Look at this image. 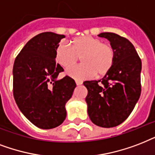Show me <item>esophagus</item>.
<instances>
[{
    "label": "esophagus",
    "instance_id": "1",
    "mask_svg": "<svg viewBox=\"0 0 155 155\" xmlns=\"http://www.w3.org/2000/svg\"><path fill=\"white\" fill-rule=\"evenodd\" d=\"M76 84H77V86H80V85H81L82 84V81H79V80H76Z\"/></svg>",
    "mask_w": 155,
    "mask_h": 155
}]
</instances>
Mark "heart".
Instances as JSON below:
<instances>
[{
    "label": "heart",
    "mask_w": 155,
    "mask_h": 155,
    "mask_svg": "<svg viewBox=\"0 0 155 155\" xmlns=\"http://www.w3.org/2000/svg\"><path fill=\"white\" fill-rule=\"evenodd\" d=\"M79 58L83 64L70 68L67 74L74 79H86L94 76L103 77L110 72L116 61L113 46L103 43L101 39L90 35L77 37L71 47L61 44L56 50V60L65 69L76 64Z\"/></svg>",
    "instance_id": "b5f03b06"
}]
</instances>
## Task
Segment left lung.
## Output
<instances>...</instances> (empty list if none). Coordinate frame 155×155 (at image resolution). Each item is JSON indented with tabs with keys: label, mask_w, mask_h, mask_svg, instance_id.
<instances>
[{
	"label": "left lung",
	"mask_w": 155,
	"mask_h": 155,
	"mask_svg": "<svg viewBox=\"0 0 155 155\" xmlns=\"http://www.w3.org/2000/svg\"><path fill=\"white\" fill-rule=\"evenodd\" d=\"M99 37L110 41L116 61L108 74L99 81H86V98L91 120L99 127L111 128L123 123L134 110L141 95V61L132 43L115 33Z\"/></svg>",
	"instance_id": "obj_1"
}]
</instances>
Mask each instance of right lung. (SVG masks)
Listing matches in <instances>:
<instances>
[{
  "instance_id": "1",
  "label": "right lung",
  "mask_w": 155,
  "mask_h": 155,
  "mask_svg": "<svg viewBox=\"0 0 155 155\" xmlns=\"http://www.w3.org/2000/svg\"><path fill=\"white\" fill-rule=\"evenodd\" d=\"M64 35L44 32L30 39L17 56L13 68V92L21 113L35 126L50 129L66 117L65 104L76 83L56 62V50Z\"/></svg>"
}]
</instances>
